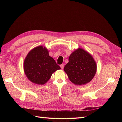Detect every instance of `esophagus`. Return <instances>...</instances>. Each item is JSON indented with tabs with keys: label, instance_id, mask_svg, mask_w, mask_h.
<instances>
[{
	"label": "esophagus",
	"instance_id": "esophagus-1",
	"mask_svg": "<svg viewBox=\"0 0 122 122\" xmlns=\"http://www.w3.org/2000/svg\"><path fill=\"white\" fill-rule=\"evenodd\" d=\"M60 67L61 68V69H64V64H61L60 65Z\"/></svg>",
	"mask_w": 122,
	"mask_h": 122
}]
</instances>
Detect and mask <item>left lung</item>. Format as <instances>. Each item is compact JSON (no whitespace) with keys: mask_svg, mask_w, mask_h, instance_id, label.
I'll list each match as a JSON object with an SVG mask.
<instances>
[{"mask_svg":"<svg viewBox=\"0 0 122 122\" xmlns=\"http://www.w3.org/2000/svg\"><path fill=\"white\" fill-rule=\"evenodd\" d=\"M64 71L72 82L83 85L93 79L97 71V65L92 55L79 48L70 55Z\"/></svg>","mask_w":122,"mask_h":122,"instance_id":"left-lung-1","label":"left lung"}]
</instances>
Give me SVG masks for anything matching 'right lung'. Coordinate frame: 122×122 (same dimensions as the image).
<instances>
[{
  "label": "right lung",
  "mask_w": 122,
  "mask_h": 122,
  "mask_svg": "<svg viewBox=\"0 0 122 122\" xmlns=\"http://www.w3.org/2000/svg\"><path fill=\"white\" fill-rule=\"evenodd\" d=\"M60 69L61 67L49 56L47 49L42 46L29 51L24 61V71L27 78L39 85L46 83L52 73Z\"/></svg>",
  "instance_id": "obj_1"
}]
</instances>
